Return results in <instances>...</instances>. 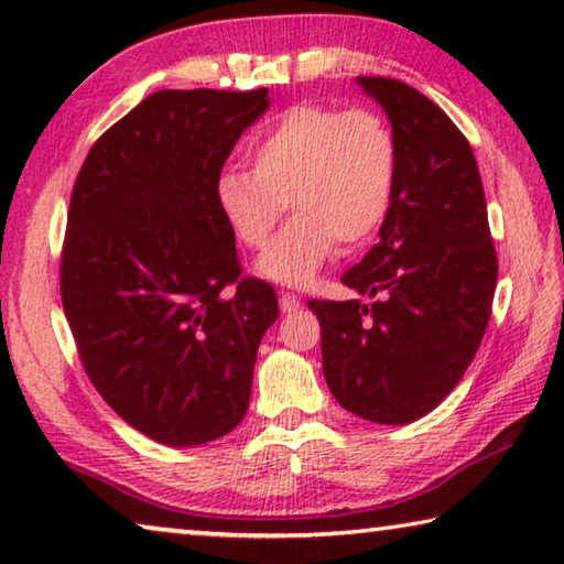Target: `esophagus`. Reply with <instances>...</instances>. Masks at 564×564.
<instances>
[{
	"mask_svg": "<svg viewBox=\"0 0 564 564\" xmlns=\"http://www.w3.org/2000/svg\"><path fill=\"white\" fill-rule=\"evenodd\" d=\"M280 310L282 313H295V310H300V297L292 295V292H280Z\"/></svg>",
	"mask_w": 564,
	"mask_h": 564,
	"instance_id": "34e87169",
	"label": "esophagus"
}]
</instances>
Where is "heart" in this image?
I'll list each match as a JSON object with an SVG mask.
<instances>
[{"mask_svg": "<svg viewBox=\"0 0 564 564\" xmlns=\"http://www.w3.org/2000/svg\"><path fill=\"white\" fill-rule=\"evenodd\" d=\"M254 170L226 167L216 200L236 239L264 249L290 208L292 221L259 269L305 288L343 249H356L387 221L397 187V140L371 109L297 104L249 147Z\"/></svg>", "mask_w": 564, "mask_h": 564, "instance_id": "1", "label": "heart"}]
</instances>
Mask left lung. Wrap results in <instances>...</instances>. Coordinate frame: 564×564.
<instances>
[{
	"mask_svg": "<svg viewBox=\"0 0 564 564\" xmlns=\"http://www.w3.org/2000/svg\"><path fill=\"white\" fill-rule=\"evenodd\" d=\"M389 113L397 187L379 241L340 282L361 300H310L340 406L379 424L424 417L484 340L499 276L480 173L465 134L404 80L361 76Z\"/></svg>",
	"mask_w": 564,
	"mask_h": 564,
	"instance_id": "left-lung-1",
	"label": "left lung"
}]
</instances>
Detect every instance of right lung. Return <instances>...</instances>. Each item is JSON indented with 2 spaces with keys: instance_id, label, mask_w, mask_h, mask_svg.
<instances>
[{
  "instance_id": "obj_1",
  "label": "right lung",
  "mask_w": 564,
  "mask_h": 564,
  "mask_svg": "<svg viewBox=\"0 0 564 564\" xmlns=\"http://www.w3.org/2000/svg\"><path fill=\"white\" fill-rule=\"evenodd\" d=\"M267 88L154 91L94 142L70 193L61 297L104 402L162 445L224 437L249 410L274 288L243 276L216 181Z\"/></svg>"
}]
</instances>
